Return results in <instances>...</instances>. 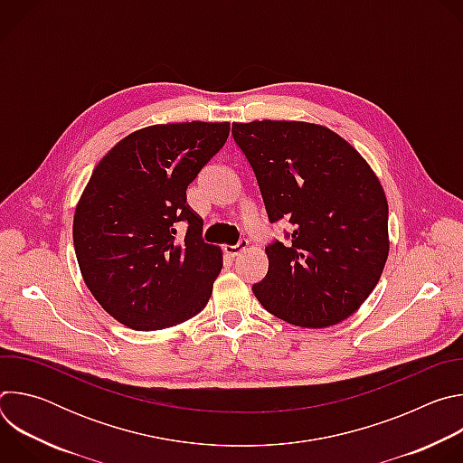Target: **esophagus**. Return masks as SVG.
Masks as SVG:
<instances>
[{"mask_svg": "<svg viewBox=\"0 0 463 463\" xmlns=\"http://www.w3.org/2000/svg\"><path fill=\"white\" fill-rule=\"evenodd\" d=\"M247 247H249V241L241 238L236 245H225V252H227L229 256H232V258H234V256H238L241 250H245Z\"/></svg>", "mask_w": 463, "mask_h": 463, "instance_id": "34e87169", "label": "esophagus"}]
</instances>
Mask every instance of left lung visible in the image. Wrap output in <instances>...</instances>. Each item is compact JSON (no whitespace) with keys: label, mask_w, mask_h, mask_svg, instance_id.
I'll use <instances>...</instances> for the list:
<instances>
[{"label":"left lung","mask_w":463,"mask_h":463,"mask_svg":"<svg viewBox=\"0 0 463 463\" xmlns=\"http://www.w3.org/2000/svg\"><path fill=\"white\" fill-rule=\"evenodd\" d=\"M269 223L289 220L286 243L266 247L268 275L252 286L275 317L332 326L368 298L388 256V205L368 163L324 126L297 120L234 122Z\"/></svg>","instance_id":"left-lung-1"}]
</instances>
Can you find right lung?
I'll return each instance as SVG.
<instances>
[{"mask_svg":"<svg viewBox=\"0 0 463 463\" xmlns=\"http://www.w3.org/2000/svg\"><path fill=\"white\" fill-rule=\"evenodd\" d=\"M229 122L148 126L124 137L97 165L73 220L84 282L131 329H163L200 313L223 261L202 238L186 188L223 148ZM187 225L176 238V223Z\"/></svg>","mask_w":463,"mask_h":463,"instance_id":"1","label":"right lung"}]
</instances>
